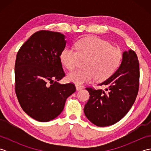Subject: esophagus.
<instances>
[{
    "label": "esophagus",
    "instance_id": "34e87169",
    "mask_svg": "<svg viewBox=\"0 0 151 151\" xmlns=\"http://www.w3.org/2000/svg\"><path fill=\"white\" fill-rule=\"evenodd\" d=\"M76 91H79V90H81V89H83V88L81 86H78L76 85Z\"/></svg>",
    "mask_w": 151,
    "mask_h": 151
}]
</instances>
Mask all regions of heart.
<instances>
[{
	"instance_id": "obj_1",
	"label": "heart",
	"mask_w": 151,
	"mask_h": 151,
	"mask_svg": "<svg viewBox=\"0 0 151 151\" xmlns=\"http://www.w3.org/2000/svg\"><path fill=\"white\" fill-rule=\"evenodd\" d=\"M62 63L67 69H75L80 60H86V69L76 70L67 75V80L76 85L91 82L96 78L103 81L116 72L123 60L120 49L106 41L97 37H88L76 43V49L64 48L60 54Z\"/></svg>"
}]
</instances>
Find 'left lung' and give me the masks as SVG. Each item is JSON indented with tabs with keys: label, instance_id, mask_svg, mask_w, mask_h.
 <instances>
[{
	"label": "left lung",
	"instance_id": "8db88e82",
	"mask_svg": "<svg viewBox=\"0 0 151 151\" xmlns=\"http://www.w3.org/2000/svg\"><path fill=\"white\" fill-rule=\"evenodd\" d=\"M139 64L136 52L124 51L121 65L111 77L99 84L107 88H87L89 99L85 115L98 127L112 125L126 115L136 101L139 89Z\"/></svg>",
	"mask_w": 151,
	"mask_h": 151
}]
</instances>
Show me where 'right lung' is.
<instances>
[{
  "instance_id": "right-lung-1",
  "label": "right lung",
  "mask_w": 151,
  "mask_h": 151,
  "mask_svg": "<svg viewBox=\"0 0 151 151\" xmlns=\"http://www.w3.org/2000/svg\"><path fill=\"white\" fill-rule=\"evenodd\" d=\"M63 34L40 30L19 50L15 64V90L22 110L40 122L58 116L67 97L76 91L71 83L58 81L65 76L60 54L67 41Z\"/></svg>"
}]
</instances>
